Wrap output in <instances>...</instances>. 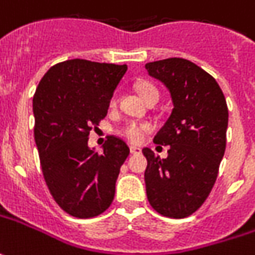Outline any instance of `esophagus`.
<instances>
[{"mask_svg": "<svg viewBox=\"0 0 255 255\" xmlns=\"http://www.w3.org/2000/svg\"><path fill=\"white\" fill-rule=\"evenodd\" d=\"M129 152H131V154H139V152H141V148H139V146L131 145V146H129Z\"/></svg>", "mask_w": 255, "mask_h": 255, "instance_id": "esophagus-1", "label": "esophagus"}]
</instances>
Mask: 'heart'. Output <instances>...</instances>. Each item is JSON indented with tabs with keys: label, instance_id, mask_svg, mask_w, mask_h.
Masks as SVG:
<instances>
[{
	"label": "heart",
	"instance_id": "obj_1",
	"mask_svg": "<svg viewBox=\"0 0 255 255\" xmlns=\"http://www.w3.org/2000/svg\"><path fill=\"white\" fill-rule=\"evenodd\" d=\"M139 93L144 97V100H146L148 97H151L152 94H159L158 89L155 87L154 84L151 83H141L139 84ZM119 103V97L117 94H114L110 100V107L114 109ZM149 126L144 124V123H138V121H127L124 126H121L119 129V134L121 136H124L129 142H141L144 139L145 134L148 132Z\"/></svg>",
	"mask_w": 255,
	"mask_h": 255
}]
</instances>
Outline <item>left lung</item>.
Listing matches in <instances>:
<instances>
[{"mask_svg": "<svg viewBox=\"0 0 255 255\" xmlns=\"http://www.w3.org/2000/svg\"><path fill=\"white\" fill-rule=\"evenodd\" d=\"M145 69L166 86L173 104L154 138L155 144L169 145L168 156L142 149L146 198L159 215L183 219L203 205L215 185L226 149L227 104L215 79L190 60L169 57Z\"/></svg>", "mask_w": 255, "mask_h": 255, "instance_id": "1", "label": "left lung"}]
</instances>
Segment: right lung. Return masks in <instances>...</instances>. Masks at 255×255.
Masks as SVG:
<instances>
[{
	"mask_svg": "<svg viewBox=\"0 0 255 255\" xmlns=\"http://www.w3.org/2000/svg\"><path fill=\"white\" fill-rule=\"evenodd\" d=\"M127 65L72 59L52 66L33 96L35 142L49 192L66 213L96 217L113 203L128 145L110 135L99 154L87 141L107 116Z\"/></svg>",
	"mask_w": 255,
	"mask_h": 255,
	"instance_id": "1",
	"label": "right lung"
}]
</instances>
